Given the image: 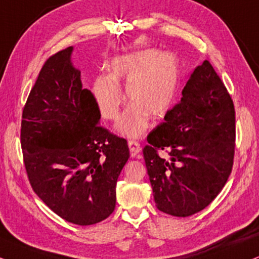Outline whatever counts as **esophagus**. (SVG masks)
I'll return each mask as SVG.
<instances>
[{
	"label": "esophagus",
	"instance_id": "34e87169",
	"mask_svg": "<svg viewBox=\"0 0 259 259\" xmlns=\"http://www.w3.org/2000/svg\"><path fill=\"white\" fill-rule=\"evenodd\" d=\"M128 146H130V152L132 157H137L139 156L140 151H142V148H140V144L137 140H128Z\"/></svg>",
	"mask_w": 259,
	"mask_h": 259
}]
</instances>
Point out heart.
<instances>
[{"label":"heart","instance_id":"obj_1","mask_svg":"<svg viewBox=\"0 0 259 259\" xmlns=\"http://www.w3.org/2000/svg\"><path fill=\"white\" fill-rule=\"evenodd\" d=\"M110 75L94 81L92 94L105 119L119 116L123 96L120 82L126 84L127 100L132 102L116 128L127 137L144 132L149 116L161 119L173 107L180 80L179 62L173 54L144 49L115 57L108 66Z\"/></svg>","mask_w":259,"mask_h":259}]
</instances>
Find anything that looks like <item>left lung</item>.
<instances>
[{"label":"left lung","mask_w":259,"mask_h":259,"mask_svg":"<svg viewBox=\"0 0 259 259\" xmlns=\"http://www.w3.org/2000/svg\"><path fill=\"white\" fill-rule=\"evenodd\" d=\"M148 143L143 155L158 210L187 218L221 192L234 159L235 110L207 60L194 69L181 101L149 133Z\"/></svg>","instance_id":"1"}]
</instances>
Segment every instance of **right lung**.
Returning a JSON list of instances; mask_svg holds the SVG:
<instances>
[{
  "instance_id": "right-lung-1",
  "label": "right lung",
  "mask_w": 259,
  "mask_h": 259,
  "mask_svg": "<svg viewBox=\"0 0 259 259\" xmlns=\"http://www.w3.org/2000/svg\"><path fill=\"white\" fill-rule=\"evenodd\" d=\"M73 47L50 56L22 110L20 142L30 184L66 221L109 218L116 181L130 157L127 140L98 124L101 111L73 67Z\"/></svg>"
}]
</instances>
